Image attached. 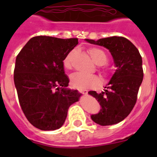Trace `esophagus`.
Segmentation results:
<instances>
[{"label":"esophagus","mask_w":157,"mask_h":157,"mask_svg":"<svg viewBox=\"0 0 157 157\" xmlns=\"http://www.w3.org/2000/svg\"><path fill=\"white\" fill-rule=\"evenodd\" d=\"M79 92H80V93H82V94H83V95H86V94H87V91H86V90H79Z\"/></svg>","instance_id":"34e87169"}]
</instances>
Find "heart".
<instances>
[{
    "label": "heart",
    "mask_w": 157,
    "mask_h": 157,
    "mask_svg": "<svg viewBox=\"0 0 157 157\" xmlns=\"http://www.w3.org/2000/svg\"><path fill=\"white\" fill-rule=\"evenodd\" d=\"M77 53V50L74 49L67 54V55L63 61L64 68L67 70H71L72 68L73 61H74ZM88 53L90 54L93 61L97 65H104L108 61V55L102 49L93 47V48L88 49ZM103 71L105 74L108 73V71L106 69L104 70ZM71 83L74 87L79 89V90H86V89L93 88L99 86L100 84V80L95 75H88V74H84L82 73H76L71 76Z\"/></svg>",
    "instance_id": "1"
}]
</instances>
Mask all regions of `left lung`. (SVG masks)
I'll use <instances>...</instances> for the list:
<instances>
[{"mask_svg":"<svg viewBox=\"0 0 157 157\" xmlns=\"http://www.w3.org/2000/svg\"><path fill=\"white\" fill-rule=\"evenodd\" d=\"M85 40L109 49L116 67L104 91L88 93L101 106L99 113L92 115L91 118L102 126L117 124L131 113L137 102L144 77L142 58L137 48L126 38L112 36L97 41Z\"/></svg>","mask_w":157,"mask_h":157,"instance_id":"obj_1","label":"left lung"}]
</instances>
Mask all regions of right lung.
Masks as SVG:
<instances>
[{"mask_svg": "<svg viewBox=\"0 0 157 157\" xmlns=\"http://www.w3.org/2000/svg\"><path fill=\"white\" fill-rule=\"evenodd\" d=\"M78 44L77 39L35 36L16 58L14 84L28 121L42 131L64 124L69 107L81 93L67 88L69 78L63 61Z\"/></svg>", "mask_w": 157, "mask_h": 157, "instance_id": "right-lung-1", "label": "right lung"}]
</instances>
